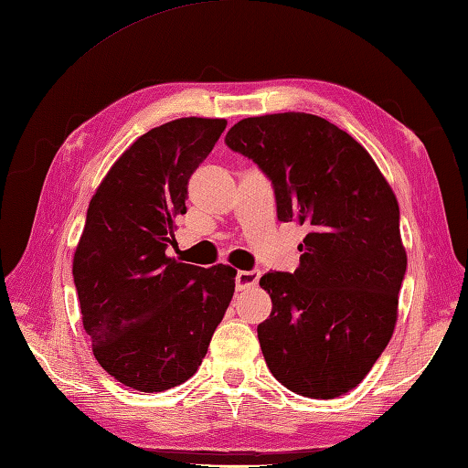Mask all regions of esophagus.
Segmentation results:
<instances>
[{
	"label": "esophagus",
	"instance_id": "obj_1",
	"mask_svg": "<svg viewBox=\"0 0 468 468\" xmlns=\"http://www.w3.org/2000/svg\"><path fill=\"white\" fill-rule=\"evenodd\" d=\"M260 277H261V271H260V270H251V271H237V275H235V285H237V290L243 292V290H247V287H253V285H257V282H260Z\"/></svg>",
	"mask_w": 468,
	"mask_h": 468
}]
</instances>
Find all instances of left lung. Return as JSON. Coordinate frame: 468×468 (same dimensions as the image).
<instances>
[{"label": "left lung", "instance_id": "1", "mask_svg": "<svg viewBox=\"0 0 468 468\" xmlns=\"http://www.w3.org/2000/svg\"><path fill=\"white\" fill-rule=\"evenodd\" d=\"M225 143L270 176L280 221L310 229L300 267L260 280L273 303L257 325L267 367L295 394L337 399L370 372L399 317L396 195L366 148L322 116L243 118Z\"/></svg>", "mask_w": 468, "mask_h": 468}]
</instances>
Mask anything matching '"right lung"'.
<instances>
[{"label":"right lung","instance_id":"add662e5","mask_svg":"<svg viewBox=\"0 0 468 468\" xmlns=\"http://www.w3.org/2000/svg\"><path fill=\"white\" fill-rule=\"evenodd\" d=\"M225 118H176L143 134L90 198L74 253L82 324L98 364L138 392H163L201 366L235 292L237 271L166 257L188 178Z\"/></svg>","mask_w":468,"mask_h":468}]
</instances>
